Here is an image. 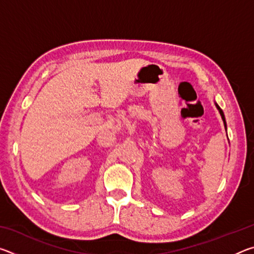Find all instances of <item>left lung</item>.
Masks as SVG:
<instances>
[{"instance_id":"8db88e82","label":"left lung","mask_w":254,"mask_h":254,"mask_svg":"<svg viewBox=\"0 0 254 254\" xmlns=\"http://www.w3.org/2000/svg\"><path fill=\"white\" fill-rule=\"evenodd\" d=\"M216 107L218 109V111H220V114H221V117H222V119H223V122H224V126H225V128H226V122H225V117H224V113H223V111L221 110V107L218 106L217 104H216Z\"/></svg>"}]
</instances>
